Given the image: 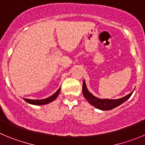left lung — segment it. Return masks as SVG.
<instances>
[{"label": "left lung", "instance_id": "left-lung-1", "mask_svg": "<svg viewBox=\"0 0 145 145\" xmlns=\"http://www.w3.org/2000/svg\"><path fill=\"white\" fill-rule=\"evenodd\" d=\"M133 92H134V91L131 93H129L128 95L121 97L120 99H100L93 96L88 90L85 80H84V83H83V94H84V97L86 99V100L92 106L99 109V110H112V109L118 107L119 105H122L123 102H125V101L128 100L130 98Z\"/></svg>", "mask_w": 145, "mask_h": 145}]
</instances>
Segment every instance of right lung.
<instances>
[{
    "instance_id": "1",
    "label": "right lung",
    "mask_w": 145,
    "mask_h": 145,
    "mask_svg": "<svg viewBox=\"0 0 145 145\" xmlns=\"http://www.w3.org/2000/svg\"><path fill=\"white\" fill-rule=\"evenodd\" d=\"M60 90H61V87L57 91V92H55L54 93L53 95L48 97V98L43 99H24V100L27 102V103L33 105H46V104L53 102L54 99H57V97L59 95V93Z\"/></svg>"
}]
</instances>
